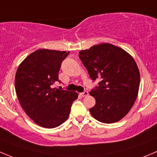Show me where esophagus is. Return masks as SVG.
Wrapping results in <instances>:
<instances>
[{"mask_svg":"<svg viewBox=\"0 0 157 157\" xmlns=\"http://www.w3.org/2000/svg\"><path fill=\"white\" fill-rule=\"evenodd\" d=\"M80 96L83 97H83H87V95H88V92H87V90H85V91H83V92H82V93H80Z\"/></svg>","mask_w":157,"mask_h":157,"instance_id":"34e87169","label":"esophagus"}]
</instances>
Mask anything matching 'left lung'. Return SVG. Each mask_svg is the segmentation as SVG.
<instances>
[{"mask_svg": "<svg viewBox=\"0 0 157 157\" xmlns=\"http://www.w3.org/2000/svg\"><path fill=\"white\" fill-rule=\"evenodd\" d=\"M83 66L98 85L90 92L96 104L92 116L103 123H114L127 115L137 98L140 71L134 59L125 50L109 43L94 45L79 52Z\"/></svg>", "mask_w": 157, "mask_h": 157, "instance_id": "1", "label": "left lung"}]
</instances>
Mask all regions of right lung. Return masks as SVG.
<instances>
[{
    "mask_svg": "<svg viewBox=\"0 0 157 157\" xmlns=\"http://www.w3.org/2000/svg\"><path fill=\"white\" fill-rule=\"evenodd\" d=\"M65 51L38 49L20 64L15 75V90L28 116L46 128L60 125L68 118L77 92L52 88L59 80V71Z\"/></svg>",
    "mask_w": 157,
    "mask_h": 157,
    "instance_id": "1",
    "label": "right lung"
}]
</instances>
